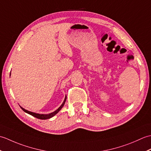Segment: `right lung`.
Wrapping results in <instances>:
<instances>
[{"mask_svg":"<svg viewBox=\"0 0 151 151\" xmlns=\"http://www.w3.org/2000/svg\"><path fill=\"white\" fill-rule=\"evenodd\" d=\"M11 74V73H10ZM66 99H67V97H65V100H64L63 102L62 103V104L58 108V109H57V110L56 111H54V112H52V113L51 114H36V113H34V112H31V111H28L27 110H25V109H24L23 108H22L21 106H20L21 108V109L22 110H23L24 112H26V113L30 114L31 115H32V116L36 117L37 119H50L51 117H52L53 116H54L56 114H58V112L62 108V107L63 106L64 104H65V101H66Z\"/></svg>","mask_w":151,"mask_h":151,"instance_id":"1","label":"right lung"}]
</instances>
